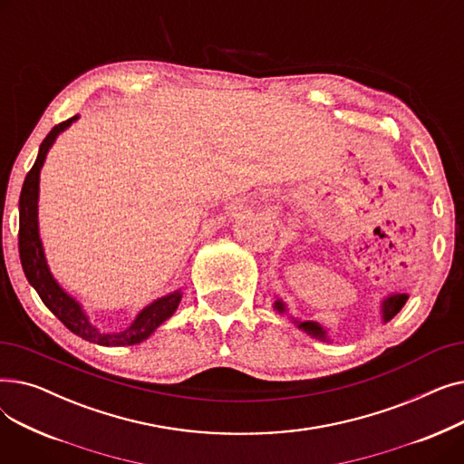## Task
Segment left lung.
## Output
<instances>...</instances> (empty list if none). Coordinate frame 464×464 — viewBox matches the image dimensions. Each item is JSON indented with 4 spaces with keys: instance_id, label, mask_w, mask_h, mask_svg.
Instances as JSON below:
<instances>
[{
    "instance_id": "1",
    "label": "left lung",
    "mask_w": 464,
    "mask_h": 464,
    "mask_svg": "<svg viewBox=\"0 0 464 464\" xmlns=\"http://www.w3.org/2000/svg\"><path fill=\"white\" fill-rule=\"evenodd\" d=\"M406 299H408L406 294H399V295L389 297V299L383 303V320H385V322L393 320L395 315L401 312V308L404 306ZM276 310L284 312V304H282L280 301L276 303ZM299 329H303V331H304L306 334H310V336L325 340V329H322L320 324H315V322H301V324H299Z\"/></svg>"
}]
</instances>
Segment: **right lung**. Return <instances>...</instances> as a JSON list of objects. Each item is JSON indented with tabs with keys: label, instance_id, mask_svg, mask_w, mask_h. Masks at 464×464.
Wrapping results in <instances>:
<instances>
[{
	"label": "right lung",
	"instance_id": "right-lung-1",
	"mask_svg": "<svg viewBox=\"0 0 464 464\" xmlns=\"http://www.w3.org/2000/svg\"><path fill=\"white\" fill-rule=\"evenodd\" d=\"M79 116H72L62 124L54 126L44 137V140L39 146V154L30 169V173L26 175V180H24L22 191H20V227H18V252H20V261H22V269L24 275H26L28 282L35 287L39 294L41 301L46 304V308L51 310L56 318L77 336L88 340V343H95L102 346H131L142 343L144 338H149L156 327H160L167 318L175 314L182 295L179 291L170 294L167 297H161L154 301L150 306H146L139 315L137 320L131 324L130 329L121 331V333H102L97 331L81 310L79 303L75 299H71L65 291L56 284L53 278L51 271H48L43 246L39 240V229H37V198H39V170L43 167V161L46 158L48 149H51L53 142L56 140L58 133H62L67 126H71L72 120H77Z\"/></svg>",
	"mask_w": 464,
	"mask_h": 464
}]
</instances>
